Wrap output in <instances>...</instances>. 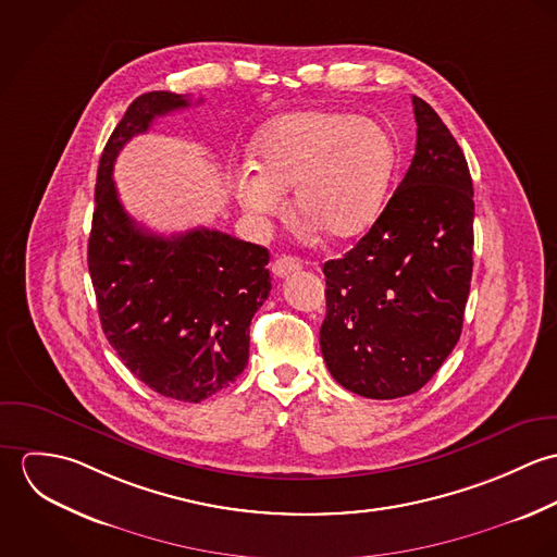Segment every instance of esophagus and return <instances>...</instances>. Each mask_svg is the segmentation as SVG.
<instances>
[{"mask_svg":"<svg viewBox=\"0 0 557 557\" xmlns=\"http://www.w3.org/2000/svg\"><path fill=\"white\" fill-rule=\"evenodd\" d=\"M298 270H302V261L298 257H292V255H283V257L274 259V263H272V274L276 278H285V276H289Z\"/></svg>","mask_w":557,"mask_h":557,"instance_id":"esophagus-1","label":"esophagus"}]
</instances>
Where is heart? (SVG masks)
Masks as SVG:
<instances>
[{"label": "heart", "mask_w": 557, "mask_h": 557, "mask_svg": "<svg viewBox=\"0 0 557 557\" xmlns=\"http://www.w3.org/2000/svg\"><path fill=\"white\" fill-rule=\"evenodd\" d=\"M252 165L234 180L242 210L255 219L296 212L332 239L360 236L386 201L397 144L377 120L338 109H302L274 117L252 139Z\"/></svg>", "instance_id": "heart-1"}]
</instances>
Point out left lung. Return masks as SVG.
Instances as JSON below:
<instances>
[{"mask_svg":"<svg viewBox=\"0 0 557 557\" xmlns=\"http://www.w3.org/2000/svg\"><path fill=\"white\" fill-rule=\"evenodd\" d=\"M416 152L367 236L323 263L319 345L330 375L367 398L418 393L455 349L472 281L474 186L463 150L413 96Z\"/></svg>","mask_w":557,"mask_h":557,"instance_id":"left-lung-1","label":"left lung"}]
</instances>
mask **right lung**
Here are the masks:
<instances>
[{
	"label": "right lung",
	"mask_w": 557,
	"mask_h": 557,
	"mask_svg": "<svg viewBox=\"0 0 557 557\" xmlns=\"http://www.w3.org/2000/svg\"><path fill=\"white\" fill-rule=\"evenodd\" d=\"M190 100L141 94L111 133L98 164L87 268L107 341L126 369L162 397L199 403L227 388L248 362V325L272 281L268 248L216 230L157 236L120 203V150Z\"/></svg>",
	"instance_id": "right-lung-1"
}]
</instances>
